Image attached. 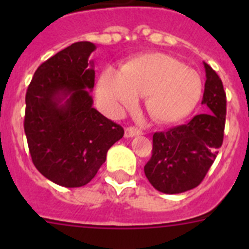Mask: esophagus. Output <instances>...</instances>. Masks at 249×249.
<instances>
[{
    "instance_id": "obj_1",
    "label": "esophagus",
    "mask_w": 249,
    "mask_h": 249,
    "mask_svg": "<svg viewBox=\"0 0 249 249\" xmlns=\"http://www.w3.org/2000/svg\"><path fill=\"white\" fill-rule=\"evenodd\" d=\"M142 135V131L137 127H127L126 131H124V136L127 138H131V137H135V136H140Z\"/></svg>"
}]
</instances>
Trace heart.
<instances>
[{
  "label": "heart",
  "mask_w": 249,
  "mask_h": 249,
  "mask_svg": "<svg viewBox=\"0 0 249 249\" xmlns=\"http://www.w3.org/2000/svg\"><path fill=\"white\" fill-rule=\"evenodd\" d=\"M98 98L113 111L132 107L137 96H146L152 118L160 123L181 121L195 108L202 93L199 74L166 53L132 59L122 72L107 68L98 82Z\"/></svg>",
  "instance_id": "heart-1"
}]
</instances>
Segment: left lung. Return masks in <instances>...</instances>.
Here are the masks:
<instances>
[{"mask_svg":"<svg viewBox=\"0 0 249 249\" xmlns=\"http://www.w3.org/2000/svg\"><path fill=\"white\" fill-rule=\"evenodd\" d=\"M203 65L206 83L202 105L206 112L186 124L153 135L152 157L144 166V175L160 192L176 195L198 186L223 143L226 92L214 70L206 62Z\"/></svg>","mask_w":249,"mask_h":249,"instance_id":"8db88e82","label":"left lung"}]
</instances>
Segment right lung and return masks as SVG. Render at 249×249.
Here are the masks:
<instances>
[{
	"label": "right lung",
	"mask_w": 249,
	"mask_h": 249,
	"mask_svg": "<svg viewBox=\"0 0 249 249\" xmlns=\"http://www.w3.org/2000/svg\"><path fill=\"white\" fill-rule=\"evenodd\" d=\"M96 46L72 43L36 70L26 92L25 133L35 167L59 186L89 183L122 127L92 107Z\"/></svg>",
	"instance_id": "obj_1"
}]
</instances>
